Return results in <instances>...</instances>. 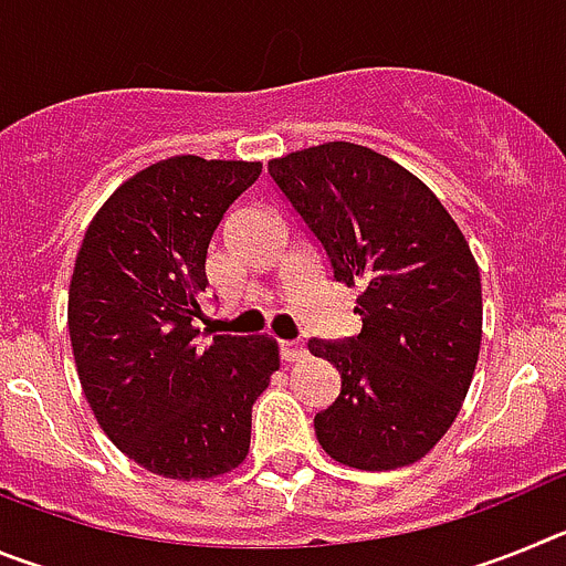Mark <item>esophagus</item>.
I'll list each match as a JSON object with an SVG mask.
<instances>
[{"instance_id":"34e87169","label":"esophagus","mask_w":566,"mask_h":566,"mask_svg":"<svg viewBox=\"0 0 566 566\" xmlns=\"http://www.w3.org/2000/svg\"><path fill=\"white\" fill-rule=\"evenodd\" d=\"M280 357L286 359V363L306 359V345L300 343V339H286V343H280Z\"/></svg>"}]
</instances>
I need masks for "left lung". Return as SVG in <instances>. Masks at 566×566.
<instances>
[{"mask_svg":"<svg viewBox=\"0 0 566 566\" xmlns=\"http://www.w3.org/2000/svg\"><path fill=\"white\" fill-rule=\"evenodd\" d=\"M269 175L334 280L359 289L357 337L308 339L343 379L314 417L317 442L357 470L419 462L457 419L482 345V280L462 229L417 175L352 142L274 158Z\"/></svg>","mask_w":566,"mask_h":566,"instance_id":"obj_1","label":"left lung"}]
</instances>
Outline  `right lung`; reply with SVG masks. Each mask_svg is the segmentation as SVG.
I'll use <instances>...</instances> for the list:
<instances>
[{"mask_svg": "<svg viewBox=\"0 0 566 566\" xmlns=\"http://www.w3.org/2000/svg\"><path fill=\"white\" fill-rule=\"evenodd\" d=\"M260 169L198 155L153 164L109 195L76 254L67 328L84 397L115 448L164 479L238 468L254 399L280 368L266 334L201 345L195 328L209 240Z\"/></svg>", "mask_w": 566, "mask_h": 566, "instance_id": "obj_1", "label": "right lung"}]
</instances>
